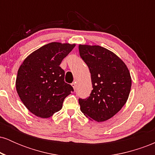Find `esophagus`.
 <instances>
[{
	"label": "esophagus",
	"instance_id": "34e87169",
	"mask_svg": "<svg viewBox=\"0 0 155 155\" xmlns=\"http://www.w3.org/2000/svg\"><path fill=\"white\" fill-rule=\"evenodd\" d=\"M71 86L73 87V88L74 89V90H76V82H73V83L71 84Z\"/></svg>",
	"mask_w": 155,
	"mask_h": 155
}]
</instances>
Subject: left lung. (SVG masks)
<instances>
[{
	"label": "left lung",
	"instance_id": "8db88e82",
	"mask_svg": "<svg viewBox=\"0 0 155 155\" xmlns=\"http://www.w3.org/2000/svg\"><path fill=\"white\" fill-rule=\"evenodd\" d=\"M79 50L90 69L93 88L89 97L79 99L80 109L96 122L108 120L128 98L132 83L128 68L116 54L100 46L79 45Z\"/></svg>",
	"mask_w": 155,
	"mask_h": 155
}]
</instances>
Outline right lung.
<instances>
[{
  "label": "right lung",
  "instance_id": "add662e5",
  "mask_svg": "<svg viewBox=\"0 0 155 155\" xmlns=\"http://www.w3.org/2000/svg\"><path fill=\"white\" fill-rule=\"evenodd\" d=\"M75 44L51 42L31 53L19 67L16 89L22 102L35 116L48 118L63 107L74 88L64 81L60 66Z\"/></svg>",
  "mask_w": 155,
  "mask_h": 155
}]
</instances>
